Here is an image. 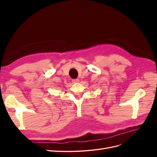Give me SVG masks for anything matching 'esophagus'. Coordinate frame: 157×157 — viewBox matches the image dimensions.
<instances>
[{"mask_svg":"<svg viewBox=\"0 0 157 157\" xmlns=\"http://www.w3.org/2000/svg\"><path fill=\"white\" fill-rule=\"evenodd\" d=\"M73 82H79V79L78 78H76V79H73L72 80Z\"/></svg>","mask_w":157,"mask_h":157,"instance_id":"esophagus-1","label":"esophagus"}]
</instances>
